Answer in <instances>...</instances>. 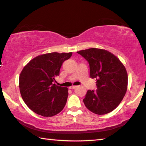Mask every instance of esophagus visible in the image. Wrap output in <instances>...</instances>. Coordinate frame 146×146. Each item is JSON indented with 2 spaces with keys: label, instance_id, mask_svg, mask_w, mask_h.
Wrapping results in <instances>:
<instances>
[{
  "label": "esophagus",
  "instance_id": "esophagus-1",
  "mask_svg": "<svg viewBox=\"0 0 146 146\" xmlns=\"http://www.w3.org/2000/svg\"><path fill=\"white\" fill-rule=\"evenodd\" d=\"M76 87V86H75V85H73V86H71L69 88H70V89H73V88H75Z\"/></svg>",
  "mask_w": 146,
  "mask_h": 146
}]
</instances>
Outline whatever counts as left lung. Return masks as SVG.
Returning a JSON list of instances; mask_svg holds the SVG:
<instances>
[{"label":"left lung","mask_w":146,"mask_h":146,"mask_svg":"<svg viewBox=\"0 0 146 146\" xmlns=\"http://www.w3.org/2000/svg\"><path fill=\"white\" fill-rule=\"evenodd\" d=\"M90 66V77L96 78L98 89L88 90L83 100L87 109L97 115L109 113L118 106L127 90L128 75L123 64L105 49L90 48L77 52Z\"/></svg>","instance_id":"8db88e82"}]
</instances>
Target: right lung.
<instances>
[{
  "label": "right lung",
  "instance_id": "obj_1",
  "mask_svg": "<svg viewBox=\"0 0 146 146\" xmlns=\"http://www.w3.org/2000/svg\"><path fill=\"white\" fill-rule=\"evenodd\" d=\"M72 52H52L32 59L19 75L20 93L25 104L33 112L44 117L57 115L66 103L68 89L54 82L62 64Z\"/></svg>",
  "mask_w": 146,
  "mask_h": 146
}]
</instances>
